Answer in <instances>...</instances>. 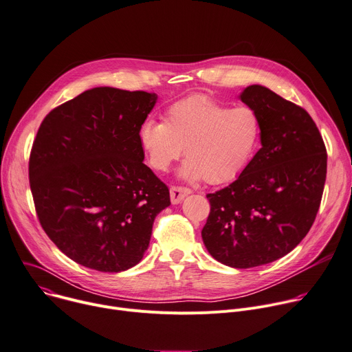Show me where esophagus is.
<instances>
[{
	"instance_id": "esophagus-1",
	"label": "esophagus",
	"mask_w": 352,
	"mask_h": 352,
	"mask_svg": "<svg viewBox=\"0 0 352 352\" xmlns=\"http://www.w3.org/2000/svg\"><path fill=\"white\" fill-rule=\"evenodd\" d=\"M189 194H190V189H188L185 186H173L170 189V198L174 205L181 204L184 201V198L188 197Z\"/></svg>"
}]
</instances>
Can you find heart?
I'll return each mask as SVG.
<instances>
[{
    "label": "heart",
    "instance_id": "1",
    "mask_svg": "<svg viewBox=\"0 0 352 352\" xmlns=\"http://www.w3.org/2000/svg\"><path fill=\"white\" fill-rule=\"evenodd\" d=\"M260 119L247 105L230 107L205 97H190L173 104L164 122L146 119L139 127V142L148 164L167 171L182 154L188 158L179 177L205 178L209 184L237 177L257 147Z\"/></svg>",
    "mask_w": 352,
    "mask_h": 352
}]
</instances>
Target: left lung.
Here are the masks:
<instances>
[{
  "label": "left lung",
  "instance_id": "1",
  "mask_svg": "<svg viewBox=\"0 0 352 352\" xmlns=\"http://www.w3.org/2000/svg\"><path fill=\"white\" fill-rule=\"evenodd\" d=\"M239 98L260 119L261 148L234 182L206 195L210 213L202 240L216 261L252 268L283 257L309 233L323 195L327 153L303 108L258 84Z\"/></svg>",
  "mask_w": 352,
  "mask_h": 352
}]
</instances>
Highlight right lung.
<instances>
[{"label":"right lung","instance_id":"add662e5","mask_svg":"<svg viewBox=\"0 0 352 352\" xmlns=\"http://www.w3.org/2000/svg\"><path fill=\"white\" fill-rule=\"evenodd\" d=\"M157 94L95 87L53 109L29 158L41 225L69 258L101 272L139 264L170 190L143 163L139 127Z\"/></svg>","mask_w":352,"mask_h":352}]
</instances>
